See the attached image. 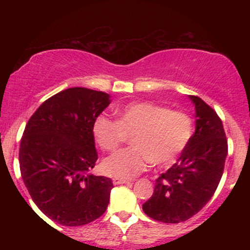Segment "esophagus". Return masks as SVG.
<instances>
[{
  "label": "esophagus",
  "instance_id": "1",
  "mask_svg": "<svg viewBox=\"0 0 250 250\" xmlns=\"http://www.w3.org/2000/svg\"><path fill=\"white\" fill-rule=\"evenodd\" d=\"M113 185H122V184H127L129 183V180L128 179H122V178H115L112 180Z\"/></svg>",
  "mask_w": 250,
  "mask_h": 250
}]
</instances>
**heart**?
Here are the masks:
<instances>
[{
	"label": "heart",
	"mask_w": 250,
	"mask_h": 250,
	"mask_svg": "<svg viewBox=\"0 0 250 250\" xmlns=\"http://www.w3.org/2000/svg\"><path fill=\"white\" fill-rule=\"evenodd\" d=\"M93 135L105 151L120 147L132 135V147L118 151L103 162V170L116 178H132L151 162L169 167L181 155L193 134L188 113L147 102H134L118 110L117 121L104 115L93 122Z\"/></svg>",
	"instance_id": "obj_1"
}]
</instances>
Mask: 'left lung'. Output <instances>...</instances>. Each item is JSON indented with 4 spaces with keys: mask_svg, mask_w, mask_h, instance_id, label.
<instances>
[{
    "mask_svg": "<svg viewBox=\"0 0 250 250\" xmlns=\"http://www.w3.org/2000/svg\"><path fill=\"white\" fill-rule=\"evenodd\" d=\"M195 105L196 129L178 162L156 180L153 195L143 204L146 215L178 224L197 214L209 202L223 176L228 140L223 122L201 98L188 95Z\"/></svg>",
    "mask_w": 250,
    "mask_h": 250,
    "instance_id": "8db88e82",
    "label": "left lung"
}]
</instances>
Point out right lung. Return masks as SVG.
Returning a JSON list of instances; mask_svg holds the SVG:
<instances>
[{
	"instance_id": "right-lung-1",
	"label": "right lung",
	"mask_w": 250,
	"mask_h": 250,
	"mask_svg": "<svg viewBox=\"0 0 250 250\" xmlns=\"http://www.w3.org/2000/svg\"><path fill=\"white\" fill-rule=\"evenodd\" d=\"M104 92L75 87L47 99L20 141L21 178L40 210L64 226H82L102 216L113 185L95 176L93 122L110 105Z\"/></svg>"
}]
</instances>
